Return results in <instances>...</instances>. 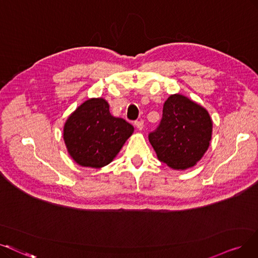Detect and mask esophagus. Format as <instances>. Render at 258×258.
<instances>
[{
    "instance_id": "esophagus-1",
    "label": "esophagus",
    "mask_w": 258,
    "mask_h": 258,
    "mask_svg": "<svg viewBox=\"0 0 258 258\" xmlns=\"http://www.w3.org/2000/svg\"><path fill=\"white\" fill-rule=\"evenodd\" d=\"M135 125H136V127H137L139 130H143V128H144V120H143V119L137 120V121L135 122Z\"/></svg>"
}]
</instances>
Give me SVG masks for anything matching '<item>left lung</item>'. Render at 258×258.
I'll return each mask as SVG.
<instances>
[{
	"instance_id": "8db88e82",
	"label": "left lung",
	"mask_w": 258,
	"mask_h": 258,
	"mask_svg": "<svg viewBox=\"0 0 258 258\" xmlns=\"http://www.w3.org/2000/svg\"><path fill=\"white\" fill-rule=\"evenodd\" d=\"M212 132L207 109L186 96L173 94L164 102L160 125L148 138L161 162L184 170L195 166L207 152Z\"/></svg>"
}]
</instances>
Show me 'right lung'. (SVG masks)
Masks as SVG:
<instances>
[{"instance_id": "obj_1", "label": "right lung", "mask_w": 258, "mask_h": 258, "mask_svg": "<svg viewBox=\"0 0 258 258\" xmlns=\"http://www.w3.org/2000/svg\"><path fill=\"white\" fill-rule=\"evenodd\" d=\"M135 131L132 125L114 117L104 98H91L67 119L63 140L68 152L84 167L101 168L111 163Z\"/></svg>"}]
</instances>
